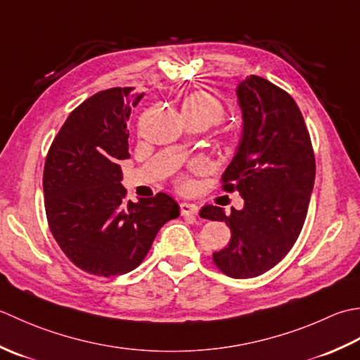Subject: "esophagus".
Here are the masks:
<instances>
[{
	"mask_svg": "<svg viewBox=\"0 0 360 360\" xmlns=\"http://www.w3.org/2000/svg\"><path fill=\"white\" fill-rule=\"evenodd\" d=\"M180 212H181V216H197V212H199V207L194 203L183 202V203H180Z\"/></svg>",
	"mask_w": 360,
	"mask_h": 360,
	"instance_id": "1",
	"label": "esophagus"
}]
</instances>
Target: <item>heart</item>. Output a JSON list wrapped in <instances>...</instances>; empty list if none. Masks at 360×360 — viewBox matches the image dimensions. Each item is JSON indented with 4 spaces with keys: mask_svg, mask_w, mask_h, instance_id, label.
I'll return each mask as SVG.
<instances>
[{
    "mask_svg": "<svg viewBox=\"0 0 360 360\" xmlns=\"http://www.w3.org/2000/svg\"><path fill=\"white\" fill-rule=\"evenodd\" d=\"M183 118L191 116V118H197L205 126L211 127L221 122L225 116L224 105L216 98H212L208 93H194L183 101L181 105Z\"/></svg>",
    "mask_w": 360,
    "mask_h": 360,
    "instance_id": "heart-1",
    "label": "heart"
}]
</instances>
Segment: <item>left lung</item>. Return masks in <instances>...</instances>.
Wrapping results in <instances>:
<instances>
[{"mask_svg": "<svg viewBox=\"0 0 360 360\" xmlns=\"http://www.w3.org/2000/svg\"><path fill=\"white\" fill-rule=\"evenodd\" d=\"M242 135L222 181L244 207L207 205L200 217L225 222L230 244L212 253L231 278H253L276 266L295 244L309 207L315 158L303 115L289 93L259 76L236 86Z\"/></svg>", "mask_w": 360, "mask_h": 360, "instance_id": "obj_1", "label": "left lung"}]
</instances>
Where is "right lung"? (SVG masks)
Masks as SVG:
<instances>
[{
  "instance_id": "add662e5",
  "label": "right lung",
  "mask_w": 360,
  "mask_h": 360,
  "mask_svg": "<svg viewBox=\"0 0 360 360\" xmlns=\"http://www.w3.org/2000/svg\"><path fill=\"white\" fill-rule=\"evenodd\" d=\"M144 93L110 88L76 107L51 144L43 193L51 233L68 259L98 276L136 269L179 203L158 193L126 202L121 160L130 158L127 121Z\"/></svg>"
}]
</instances>
